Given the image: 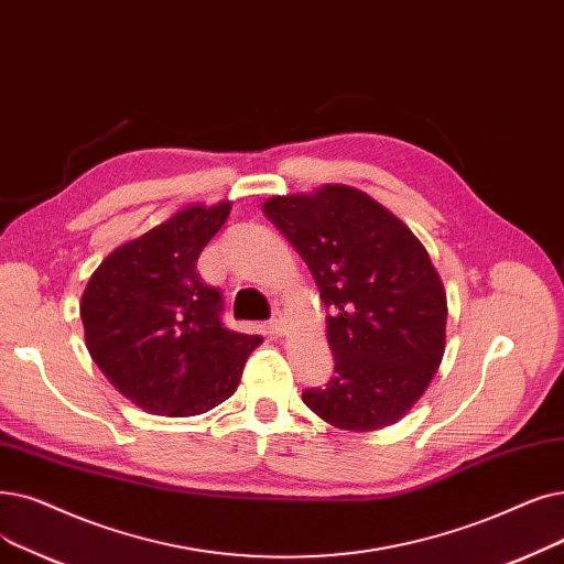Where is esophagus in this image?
I'll return each mask as SVG.
<instances>
[{
	"label": "esophagus",
	"mask_w": 564,
	"mask_h": 564,
	"mask_svg": "<svg viewBox=\"0 0 564 564\" xmlns=\"http://www.w3.org/2000/svg\"><path fill=\"white\" fill-rule=\"evenodd\" d=\"M267 327H269V332H272V334H276V336H283V334H285V329H288V321H285V315H283L281 311H276V313H274V317H272V321L267 323Z\"/></svg>",
	"instance_id": "esophagus-1"
}]
</instances>
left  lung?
I'll return each mask as SVG.
<instances>
[{
	"label": "left lung",
	"mask_w": 564,
	"mask_h": 564,
	"mask_svg": "<svg viewBox=\"0 0 564 564\" xmlns=\"http://www.w3.org/2000/svg\"><path fill=\"white\" fill-rule=\"evenodd\" d=\"M264 214L300 251L327 315L336 376L306 389L327 424L369 433L422 399L447 343V292L424 243L369 193L323 184L274 195Z\"/></svg>",
	"instance_id": "left-lung-1"
}]
</instances>
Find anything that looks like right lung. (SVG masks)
<instances>
[{"label": "right lung", "instance_id": "obj_1", "mask_svg": "<svg viewBox=\"0 0 564 564\" xmlns=\"http://www.w3.org/2000/svg\"><path fill=\"white\" fill-rule=\"evenodd\" d=\"M230 209V200L177 209L108 253L85 285V346L144 412L193 417L224 403L262 343L221 325V292L195 269Z\"/></svg>", "mask_w": 564, "mask_h": 564}]
</instances>
